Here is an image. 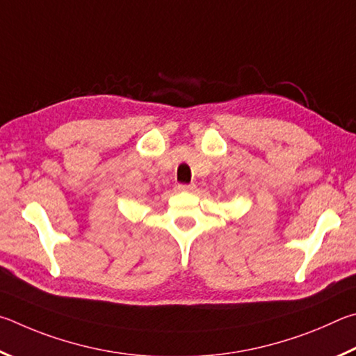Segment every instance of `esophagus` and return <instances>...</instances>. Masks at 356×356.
Listing matches in <instances>:
<instances>
[{
    "mask_svg": "<svg viewBox=\"0 0 356 356\" xmlns=\"http://www.w3.org/2000/svg\"><path fill=\"white\" fill-rule=\"evenodd\" d=\"M178 189L183 191V192H191L195 189L194 184H178Z\"/></svg>",
    "mask_w": 356,
    "mask_h": 356,
    "instance_id": "obj_1",
    "label": "esophagus"
}]
</instances>
